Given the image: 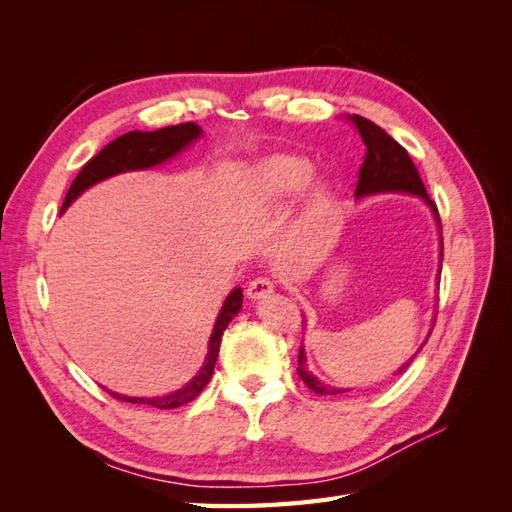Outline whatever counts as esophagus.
Listing matches in <instances>:
<instances>
[{
  "instance_id": "obj_1",
  "label": "esophagus",
  "mask_w": 512,
  "mask_h": 512,
  "mask_svg": "<svg viewBox=\"0 0 512 512\" xmlns=\"http://www.w3.org/2000/svg\"><path fill=\"white\" fill-rule=\"evenodd\" d=\"M275 288L273 280H269V277H256V280L250 282V286H247V297L250 299H262L267 297V294H271Z\"/></svg>"
}]
</instances>
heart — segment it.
Here are the masks:
<instances>
[{
    "label": "heart",
    "mask_w": 512,
    "mask_h": 512,
    "mask_svg": "<svg viewBox=\"0 0 512 512\" xmlns=\"http://www.w3.org/2000/svg\"><path fill=\"white\" fill-rule=\"evenodd\" d=\"M312 179V164L299 156H280L269 160L260 168L254 181V192L262 203H277L290 196H297ZM316 203L324 198V190L316 188Z\"/></svg>",
    "instance_id": "b5f03b06"
}]
</instances>
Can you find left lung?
<instances>
[{
  "label": "left lung",
  "mask_w": 512,
  "mask_h": 512,
  "mask_svg": "<svg viewBox=\"0 0 512 512\" xmlns=\"http://www.w3.org/2000/svg\"><path fill=\"white\" fill-rule=\"evenodd\" d=\"M350 121L359 130L363 143H365V160L363 166L359 170V183H356V196H369V194H378V192H408V194H416L421 196L425 203L431 207L433 215H436V222L440 228V237H442V222H440V213L438 207L433 200L429 198L423 179L418 175V170L414 166V162L410 160L408 151L401 147L393 136L386 134L380 126H376L374 121H369L361 115H352ZM442 239H440V269H442ZM429 339V337H427ZM418 354V352H416ZM414 354V356H416ZM412 359L401 367L397 374L406 371L410 367ZM299 376L301 380L318 395H339L346 393L348 389H333V386L320 382L316 376H312V371H307L305 365V352L303 346L299 348Z\"/></svg>",
  "instance_id": "1"
}]
</instances>
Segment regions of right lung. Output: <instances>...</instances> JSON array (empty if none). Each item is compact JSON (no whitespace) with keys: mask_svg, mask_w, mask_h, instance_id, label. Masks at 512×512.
<instances>
[{"mask_svg":"<svg viewBox=\"0 0 512 512\" xmlns=\"http://www.w3.org/2000/svg\"><path fill=\"white\" fill-rule=\"evenodd\" d=\"M200 134H203V130H200L194 121H188V123H179V126L160 128L156 132H128V134L115 138L113 143H108L98 153V156L91 158L81 168V173L76 175V179L70 185L64 205H61V211H64L81 192H85L89 185H94L106 177H113L117 173H123V170H138V168L156 166L168 158H173L175 153L188 147ZM241 305H243V292H241V288H235L228 294V299L224 301V305L220 309V316H218V320H215L205 365L200 367L198 374L188 384H185L183 389L170 393L166 397H151V399L149 397H126V395H117L111 391L108 393H111L115 399L130 401V404H147V406L160 408V410H173V408L190 404V401L203 393V389L209 384V380L213 376L215 361H218V354H220L222 335L228 327V322L241 312Z\"/></svg>","mask_w":512,"mask_h":512,"instance_id":"1","label":"right lung"}]
</instances>
